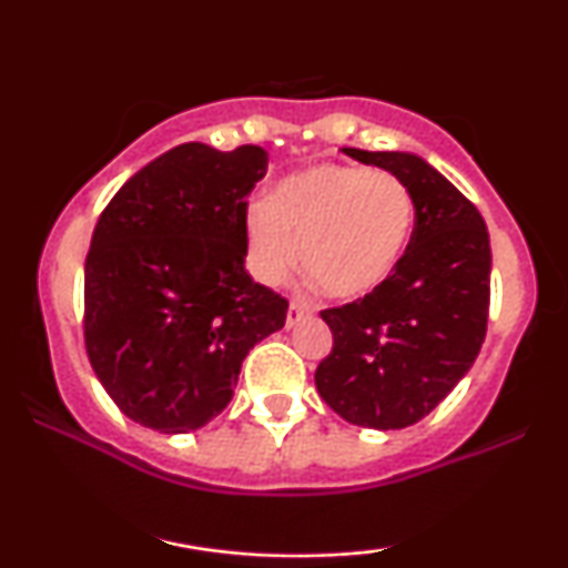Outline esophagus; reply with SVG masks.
Returning a JSON list of instances; mask_svg holds the SVG:
<instances>
[{
  "label": "esophagus",
  "mask_w": 568,
  "mask_h": 568,
  "mask_svg": "<svg viewBox=\"0 0 568 568\" xmlns=\"http://www.w3.org/2000/svg\"><path fill=\"white\" fill-rule=\"evenodd\" d=\"M312 315V306L304 304V302H291L288 306V315H285V323H288V328H293V325H298L304 321V317Z\"/></svg>",
  "instance_id": "esophagus-1"
}]
</instances>
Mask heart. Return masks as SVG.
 Masks as SVG:
<instances>
[{
  "label": "heart",
  "instance_id": "1",
  "mask_svg": "<svg viewBox=\"0 0 568 568\" xmlns=\"http://www.w3.org/2000/svg\"><path fill=\"white\" fill-rule=\"evenodd\" d=\"M414 226V200L389 173L312 165L283 179L247 213V256L262 283L280 285L302 264L325 296L352 302L389 280Z\"/></svg>",
  "mask_w": 568,
  "mask_h": 568
}]
</instances>
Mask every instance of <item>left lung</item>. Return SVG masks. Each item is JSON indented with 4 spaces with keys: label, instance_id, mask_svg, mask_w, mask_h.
<instances>
[{
    "label": "left lung",
    "instance_id": "1",
    "mask_svg": "<svg viewBox=\"0 0 568 568\" xmlns=\"http://www.w3.org/2000/svg\"><path fill=\"white\" fill-rule=\"evenodd\" d=\"M406 184L414 232L384 285L321 317L334 349L315 371L317 393L349 425H416L465 379L486 338L491 245L486 221L427 160L344 149Z\"/></svg>",
    "mask_w": 568,
    "mask_h": 568
}]
</instances>
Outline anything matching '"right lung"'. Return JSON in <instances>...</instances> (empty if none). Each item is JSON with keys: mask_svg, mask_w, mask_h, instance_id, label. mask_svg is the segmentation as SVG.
Returning <instances> with one entry per match:
<instances>
[{"mask_svg": "<svg viewBox=\"0 0 568 568\" xmlns=\"http://www.w3.org/2000/svg\"><path fill=\"white\" fill-rule=\"evenodd\" d=\"M262 146L189 141L130 175L84 262V347L125 416L192 433L230 406L245 355L288 302L245 272L247 202Z\"/></svg>", "mask_w": 568, "mask_h": 568, "instance_id": "obj_1", "label": "right lung"}]
</instances>
